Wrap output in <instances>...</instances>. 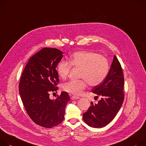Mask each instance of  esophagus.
<instances>
[{"label":"esophagus","instance_id":"obj_1","mask_svg":"<svg viewBox=\"0 0 146 146\" xmlns=\"http://www.w3.org/2000/svg\"><path fill=\"white\" fill-rule=\"evenodd\" d=\"M80 98L79 97H77V96H72V97H71V99L72 100H76V99H79Z\"/></svg>","mask_w":146,"mask_h":146}]
</instances>
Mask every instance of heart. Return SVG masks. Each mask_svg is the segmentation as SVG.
Instances as JSON below:
<instances>
[{
	"label": "heart",
	"mask_w": 146,
	"mask_h": 146,
	"mask_svg": "<svg viewBox=\"0 0 146 146\" xmlns=\"http://www.w3.org/2000/svg\"><path fill=\"white\" fill-rule=\"evenodd\" d=\"M71 66L79 68L80 80H71L63 85V89L75 95H79L87 87L88 82L92 86L100 84L106 78L109 71V62L101 55L90 51H79L70 57V62L61 61L57 66L59 76L66 78Z\"/></svg>",
	"instance_id": "b5f03b06"
}]
</instances>
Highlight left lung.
<instances>
[{
	"instance_id": "1",
	"label": "left lung",
	"mask_w": 146,
	"mask_h": 146,
	"mask_svg": "<svg viewBox=\"0 0 146 146\" xmlns=\"http://www.w3.org/2000/svg\"><path fill=\"white\" fill-rule=\"evenodd\" d=\"M124 78L122 67L115 56L109 72L103 81L95 86L92 92L101 99L98 103H90L83 119L89 126L100 128L108 125L115 118L124 100Z\"/></svg>"
}]
</instances>
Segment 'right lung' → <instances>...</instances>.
Wrapping results in <instances>:
<instances>
[{"label": "right lung", "mask_w": 146, "mask_h": 146, "mask_svg": "<svg viewBox=\"0 0 146 146\" xmlns=\"http://www.w3.org/2000/svg\"><path fill=\"white\" fill-rule=\"evenodd\" d=\"M62 54L56 48H43L29 60L19 84L20 95L28 115L35 123L47 128L64 120L65 108L70 101L66 92H62L56 99L49 98L50 92L58 90L56 68Z\"/></svg>", "instance_id": "add662e5"}]
</instances>
